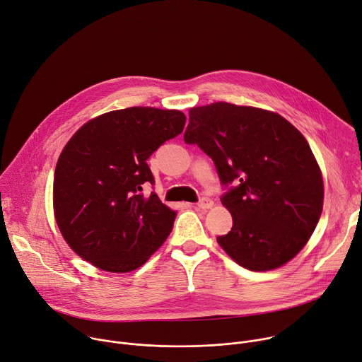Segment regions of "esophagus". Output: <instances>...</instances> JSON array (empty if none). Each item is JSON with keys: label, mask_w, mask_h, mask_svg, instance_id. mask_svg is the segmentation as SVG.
I'll list each match as a JSON object with an SVG mask.
<instances>
[{"label": "esophagus", "mask_w": 362, "mask_h": 362, "mask_svg": "<svg viewBox=\"0 0 362 362\" xmlns=\"http://www.w3.org/2000/svg\"><path fill=\"white\" fill-rule=\"evenodd\" d=\"M197 207L202 209V210H209L213 207V202L210 198H202L199 202L197 203Z\"/></svg>", "instance_id": "obj_1"}]
</instances>
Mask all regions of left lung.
I'll return each instance as SVG.
<instances>
[{
	"instance_id": "1",
	"label": "left lung",
	"mask_w": 362,
	"mask_h": 362,
	"mask_svg": "<svg viewBox=\"0 0 362 362\" xmlns=\"http://www.w3.org/2000/svg\"><path fill=\"white\" fill-rule=\"evenodd\" d=\"M184 134L216 164L233 217L220 247L242 267L267 272L308 243L324 207V180L305 136L276 112L214 102L189 109Z\"/></svg>"
}]
</instances>
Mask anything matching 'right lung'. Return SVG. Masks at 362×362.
Segmentation results:
<instances>
[{
	"label": "right lung",
	"mask_w": 362,
	"mask_h": 362,
	"mask_svg": "<svg viewBox=\"0 0 362 362\" xmlns=\"http://www.w3.org/2000/svg\"><path fill=\"white\" fill-rule=\"evenodd\" d=\"M185 120L181 110L134 106L90 119L69 139L54 171L53 210L77 256L127 273L163 246L177 213L139 191L153 184L146 159L180 135Z\"/></svg>",
	"instance_id": "1"
}]
</instances>
